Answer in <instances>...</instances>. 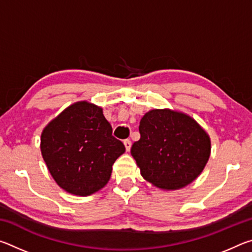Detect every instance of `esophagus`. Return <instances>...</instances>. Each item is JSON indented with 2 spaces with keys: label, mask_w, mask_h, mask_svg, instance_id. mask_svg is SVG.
<instances>
[{
  "label": "esophagus",
  "mask_w": 252,
  "mask_h": 252,
  "mask_svg": "<svg viewBox=\"0 0 252 252\" xmlns=\"http://www.w3.org/2000/svg\"><path fill=\"white\" fill-rule=\"evenodd\" d=\"M125 147H126V151H130V149H131V141L129 139H126V140H125Z\"/></svg>",
  "instance_id": "34e87169"
}]
</instances>
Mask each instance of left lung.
Returning <instances> with one entry per match:
<instances>
[{
	"instance_id": "8db88e82",
	"label": "left lung",
	"mask_w": 252,
	"mask_h": 252,
	"mask_svg": "<svg viewBox=\"0 0 252 252\" xmlns=\"http://www.w3.org/2000/svg\"><path fill=\"white\" fill-rule=\"evenodd\" d=\"M140 140L131 155L141 176L160 189L177 190L190 185L206 167L211 152L210 138L187 114L155 109L139 126Z\"/></svg>"
}]
</instances>
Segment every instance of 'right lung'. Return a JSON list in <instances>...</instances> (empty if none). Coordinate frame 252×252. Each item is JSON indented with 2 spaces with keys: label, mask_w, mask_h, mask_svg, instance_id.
Returning <instances> with one entry per match:
<instances>
[{
  "label": "right lung",
  "mask_w": 252,
  "mask_h": 252,
  "mask_svg": "<svg viewBox=\"0 0 252 252\" xmlns=\"http://www.w3.org/2000/svg\"><path fill=\"white\" fill-rule=\"evenodd\" d=\"M126 148L112 135L102 108L76 102L44 127L41 152L51 176L66 192L87 197L110 180Z\"/></svg>",
  "instance_id": "obj_1"
}]
</instances>
